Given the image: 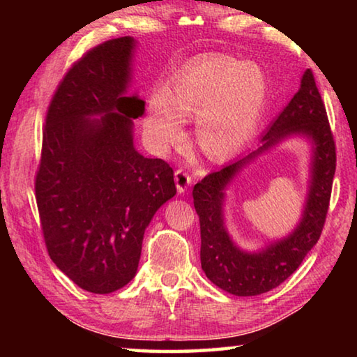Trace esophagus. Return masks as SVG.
Returning <instances> with one entry per match:
<instances>
[{
  "instance_id": "1",
  "label": "esophagus",
  "mask_w": 357,
  "mask_h": 357,
  "mask_svg": "<svg viewBox=\"0 0 357 357\" xmlns=\"http://www.w3.org/2000/svg\"><path fill=\"white\" fill-rule=\"evenodd\" d=\"M174 183H176V189L178 193H184L187 190V187L192 184V178L189 176V173H185L183 168H178L174 172Z\"/></svg>"
}]
</instances>
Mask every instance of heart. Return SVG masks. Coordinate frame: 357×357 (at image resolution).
<instances>
[{"instance_id": "1", "label": "heart", "mask_w": 357, "mask_h": 357, "mask_svg": "<svg viewBox=\"0 0 357 357\" xmlns=\"http://www.w3.org/2000/svg\"><path fill=\"white\" fill-rule=\"evenodd\" d=\"M269 99L261 66L227 55L193 59L172 78L170 88L148 98L143 134L164 151L184 137L187 119L197 118L195 143L211 160L236 154L255 134Z\"/></svg>"}]
</instances>
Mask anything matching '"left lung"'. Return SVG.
Returning a JSON list of instances; mask_svg holds the SVG:
<instances>
[{"label": "left lung", "instance_id": "obj_1", "mask_svg": "<svg viewBox=\"0 0 357 357\" xmlns=\"http://www.w3.org/2000/svg\"><path fill=\"white\" fill-rule=\"evenodd\" d=\"M310 144V178L303 213L287 237L257 251L236 244L226 227V190L237 174L259 155L288 139ZM335 173V144L328 114L312 72L301 77L298 93L259 138V144L203 178L193 187V206L200 217L202 269L223 291L257 296L285 282L318 243L329 208Z\"/></svg>", "mask_w": 357, "mask_h": 357}]
</instances>
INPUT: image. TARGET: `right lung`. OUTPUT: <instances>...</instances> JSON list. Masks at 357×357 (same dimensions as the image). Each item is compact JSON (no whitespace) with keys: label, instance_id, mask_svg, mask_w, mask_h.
<instances>
[{"label":"right lung","instance_id":"1","mask_svg":"<svg viewBox=\"0 0 357 357\" xmlns=\"http://www.w3.org/2000/svg\"><path fill=\"white\" fill-rule=\"evenodd\" d=\"M134 38L107 40L74 64L47 113L36 178L48 255L83 289L108 294L134 279L144 229L176 195L172 167L134 143L144 100Z\"/></svg>","mask_w":357,"mask_h":357}]
</instances>
